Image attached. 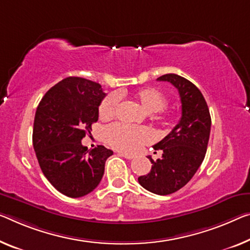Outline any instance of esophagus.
I'll return each mask as SVG.
<instances>
[{
	"mask_svg": "<svg viewBox=\"0 0 250 250\" xmlns=\"http://www.w3.org/2000/svg\"><path fill=\"white\" fill-rule=\"evenodd\" d=\"M118 155H121V156H123V157H125V159H127V160H132V159H134V155H132V154H128V153H124V152H120V153H118Z\"/></svg>",
	"mask_w": 250,
	"mask_h": 250,
	"instance_id": "esophagus-1",
	"label": "esophagus"
}]
</instances>
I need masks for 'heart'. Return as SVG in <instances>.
Masks as SVG:
<instances>
[{
	"label": "heart",
	"instance_id": "heart-1",
	"mask_svg": "<svg viewBox=\"0 0 250 250\" xmlns=\"http://www.w3.org/2000/svg\"><path fill=\"white\" fill-rule=\"evenodd\" d=\"M123 91L118 94H109L103 99L99 106V116L102 118H110L116 113L121 102ZM134 97L141 104V106L148 113H157L167 106V97L157 88L146 87L136 90ZM104 137L107 143L114 148L124 152H136L142 145L148 143L152 140V133L146 127H134V126L120 124L108 125L104 129Z\"/></svg>",
	"mask_w": 250,
	"mask_h": 250
}]
</instances>
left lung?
Here are the masks:
<instances>
[{
    "mask_svg": "<svg viewBox=\"0 0 250 250\" xmlns=\"http://www.w3.org/2000/svg\"><path fill=\"white\" fill-rule=\"evenodd\" d=\"M159 82L171 83L181 99V118L154 149H162L161 159L148 156L152 168L138 178L144 189L159 195L171 194L183 188L200 167L210 136L211 117L208 105L197 86L183 77L167 74Z\"/></svg>",
    "mask_w": 250,
    "mask_h": 250,
    "instance_id": "obj_1",
    "label": "left lung"
}]
</instances>
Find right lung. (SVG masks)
I'll return each instance as SVG.
<instances>
[{"instance_id":"add662e5","label":"right lung","mask_w":250,"mask_h":250,"mask_svg":"<svg viewBox=\"0 0 250 250\" xmlns=\"http://www.w3.org/2000/svg\"><path fill=\"white\" fill-rule=\"evenodd\" d=\"M106 94L99 83L68 77L45 93L38 106L32 142L38 162L48 181L70 198L96 189L113 151L103 145L88 149L82 140L98 121Z\"/></svg>"}]
</instances>
